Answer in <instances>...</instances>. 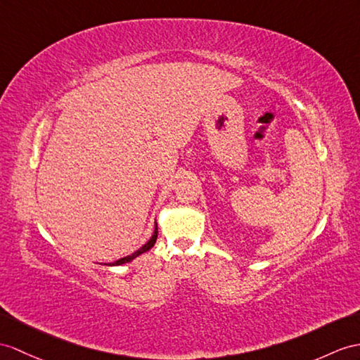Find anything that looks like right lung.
<instances>
[{
    "label": "right lung",
    "instance_id": "obj_1",
    "mask_svg": "<svg viewBox=\"0 0 360 360\" xmlns=\"http://www.w3.org/2000/svg\"><path fill=\"white\" fill-rule=\"evenodd\" d=\"M157 233H159V231H157V223H155L153 236H151L150 240H148V243H145V244H143L142 248H140L139 250H136L134 253H131V255H128V257H125V258H120V259L114 261V262H108V264H105V266H120V264H125V262L133 261V259H134V258H137L139 255H142V253L148 252V250H150V249L154 246V244H155V240H157Z\"/></svg>",
    "mask_w": 360,
    "mask_h": 360
}]
</instances>
